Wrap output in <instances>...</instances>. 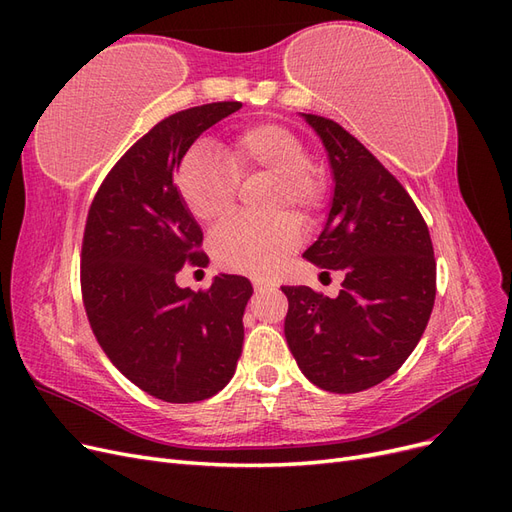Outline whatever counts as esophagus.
<instances>
[{
    "mask_svg": "<svg viewBox=\"0 0 512 512\" xmlns=\"http://www.w3.org/2000/svg\"><path fill=\"white\" fill-rule=\"evenodd\" d=\"M254 290L256 292H265V290H273V284L267 280H254Z\"/></svg>",
    "mask_w": 512,
    "mask_h": 512,
    "instance_id": "1",
    "label": "esophagus"
}]
</instances>
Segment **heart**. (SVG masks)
I'll return each mask as SVG.
<instances>
[{
    "label": "heart",
    "mask_w": 512,
    "mask_h": 512,
    "mask_svg": "<svg viewBox=\"0 0 512 512\" xmlns=\"http://www.w3.org/2000/svg\"><path fill=\"white\" fill-rule=\"evenodd\" d=\"M271 177L269 220H230L211 235L209 247L220 267L247 275H267L299 245V224L312 220L324 200V181L301 138L277 123L241 130L218 151L192 149L179 166L177 188L200 224L213 226L235 209L239 179Z\"/></svg>",
    "instance_id": "obj_1"
}]
</instances>
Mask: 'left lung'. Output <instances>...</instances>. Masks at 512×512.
Returning <instances> with one entry per match:
<instances>
[{
	"instance_id": "1",
	"label": "left lung",
	"mask_w": 512,
	"mask_h": 512,
	"mask_svg": "<svg viewBox=\"0 0 512 512\" xmlns=\"http://www.w3.org/2000/svg\"><path fill=\"white\" fill-rule=\"evenodd\" d=\"M301 117L327 149L333 198L305 258L344 273L335 299L282 286L284 335L305 378L331 393H359L404 365L436 301V258L427 224L389 170L339 123Z\"/></svg>"
}]
</instances>
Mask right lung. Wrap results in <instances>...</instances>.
<instances>
[{
	"instance_id": "obj_1",
	"label": "right lung",
	"mask_w": 512,
	"mask_h": 512,
	"mask_svg": "<svg viewBox=\"0 0 512 512\" xmlns=\"http://www.w3.org/2000/svg\"><path fill=\"white\" fill-rule=\"evenodd\" d=\"M239 108L213 102L162 119L113 166L87 215L81 290L91 331L123 376L170 404L222 391L243 348L247 277L220 273L205 292L175 282L185 262L209 260L175 173L196 138Z\"/></svg>"
}]
</instances>
